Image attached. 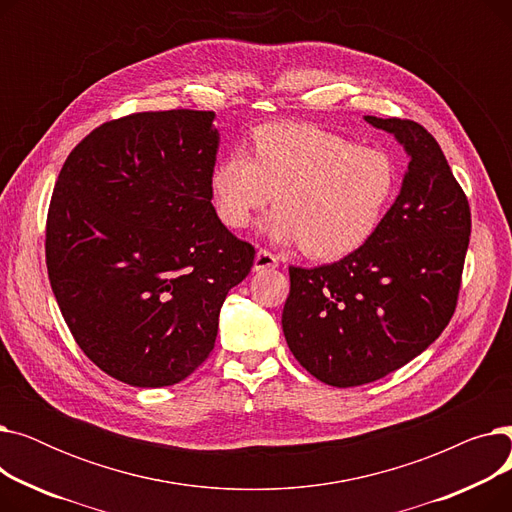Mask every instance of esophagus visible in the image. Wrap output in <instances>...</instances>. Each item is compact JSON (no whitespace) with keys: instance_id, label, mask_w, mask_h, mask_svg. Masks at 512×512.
<instances>
[{"instance_id":"esophagus-1","label":"esophagus","mask_w":512,"mask_h":512,"mask_svg":"<svg viewBox=\"0 0 512 512\" xmlns=\"http://www.w3.org/2000/svg\"><path fill=\"white\" fill-rule=\"evenodd\" d=\"M270 267H278V257L267 249H259L253 261V270L263 272V270H270Z\"/></svg>"}]
</instances>
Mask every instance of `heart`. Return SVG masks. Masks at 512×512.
<instances>
[{
    "label": "heart",
    "instance_id": "obj_1",
    "mask_svg": "<svg viewBox=\"0 0 512 512\" xmlns=\"http://www.w3.org/2000/svg\"><path fill=\"white\" fill-rule=\"evenodd\" d=\"M398 188L394 153L307 122L255 128L253 157L232 149L209 172L213 209L228 228H247L276 197L267 234L284 245L301 242L319 261L342 259L369 242Z\"/></svg>",
    "mask_w": 512,
    "mask_h": 512
}]
</instances>
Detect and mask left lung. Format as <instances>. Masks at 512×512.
<instances>
[{
	"instance_id": "left-lung-1",
	"label": "left lung",
	"mask_w": 512,
	"mask_h": 512,
	"mask_svg": "<svg viewBox=\"0 0 512 512\" xmlns=\"http://www.w3.org/2000/svg\"><path fill=\"white\" fill-rule=\"evenodd\" d=\"M365 120L411 157L400 195L359 251L313 270L290 265L282 311L294 359L336 388L384 378L444 332L471 234L467 195L432 134L413 120Z\"/></svg>"
}]
</instances>
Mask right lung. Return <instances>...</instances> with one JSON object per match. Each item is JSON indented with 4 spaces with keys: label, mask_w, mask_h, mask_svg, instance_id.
Here are the masks:
<instances>
[{
    "label": "right lung",
    "mask_w": 512,
    "mask_h": 512,
    "mask_svg": "<svg viewBox=\"0 0 512 512\" xmlns=\"http://www.w3.org/2000/svg\"><path fill=\"white\" fill-rule=\"evenodd\" d=\"M213 112H141L105 122L64 161L45 261L76 344L137 388L172 386L213 351L226 294L255 249L209 197Z\"/></svg>",
    "instance_id": "add662e5"
}]
</instances>
